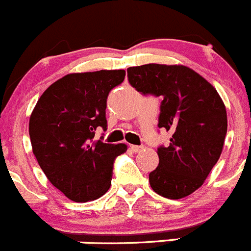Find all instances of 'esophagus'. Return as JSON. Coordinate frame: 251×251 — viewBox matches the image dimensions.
Masks as SVG:
<instances>
[{"label": "esophagus", "mask_w": 251, "mask_h": 251, "mask_svg": "<svg viewBox=\"0 0 251 251\" xmlns=\"http://www.w3.org/2000/svg\"><path fill=\"white\" fill-rule=\"evenodd\" d=\"M130 147L133 152H140L142 149H144V146H137V145H131Z\"/></svg>", "instance_id": "obj_1"}]
</instances>
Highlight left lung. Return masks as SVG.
I'll use <instances>...</instances> for the list:
<instances>
[{
    "instance_id": "1",
    "label": "left lung",
    "mask_w": 251,
    "mask_h": 251,
    "mask_svg": "<svg viewBox=\"0 0 251 251\" xmlns=\"http://www.w3.org/2000/svg\"><path fill=\"white\" fill-rule=\"evenodd\" d=\"M128 83L161 97L158 127L172 133L157 149L160 163L149 176L152 189L179 200L200 188L221 157L228 120L218 91L184 65L145 64L127 69Z\"/></svg>"
}]
</instances>
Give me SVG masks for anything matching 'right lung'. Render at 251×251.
Segmentation results:
<instances>
[{"label":"right lung","instance_id":"right-lung-1","mask_svg":"<svg viewBox=\"0 0 251 251\" xmlns=\"http://www.w3.org/2000/svg\"><path fill=\"white\" fill-rule=\"evenodd\" d=\"M125 79V70L74 73L51 84L29 119L33 153L55 188L74 202L104 196L111 186L115 158L125 144L95 141L106 130V99Z\"/></svg>","mask_w":251,"mask_h":251}]
</instances>
